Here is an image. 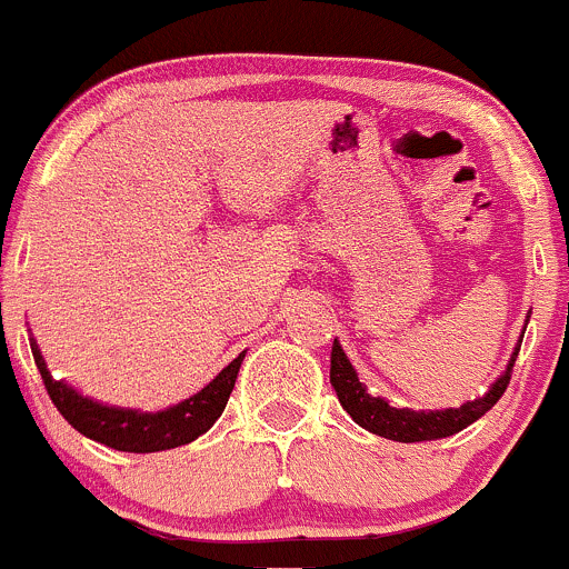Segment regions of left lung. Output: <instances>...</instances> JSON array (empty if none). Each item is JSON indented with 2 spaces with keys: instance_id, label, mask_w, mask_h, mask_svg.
<instances>
[{
  "instance_id": "obj_1",
  "label": "left lung",
  "mask_w": 569,
  "mask_h": 569,
  "mask_svg": "<svg viewBox=\"0 0 569 569\" xmlns=\"http://www.w3.org/2000/svg\"><path fill=\"white\" fill-rule=\"evenodd\" d=\"M518 350L515 348L512 359H509L507 370L499 375L493 386L488 389V395L477 397V400L462 402L460 408H443V411H411V408H391L383 397H372L367 391V386L359 380V372L353 370L350 359L345 356L342 345L333 339L331 348V386L337 391L342 408L353 416L356 425H361L365 430L375 432V436H383L389 441L400 443H416V441H436V438L455 436V432L466 430L468 425L485 416L496 402L501 400V395L509 386V372H512L515 359H518Z\"/></svg>"
}]
</instances>
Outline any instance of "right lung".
I'll return each instance as SVG.
<instances>
[{
	"label": "right lung",
	"instance_id": "right-lung-1",
	"mask_svg": "<svg viewBox=\"0 0 569 569\" xmlns=\"http://www.w3.org/2000/svg\"><path fill=\"white\" fill-rule=\"evenodd\" d=\"M29 345H32L34 365H38L40 378H43L46 391H49L57 411L66 416L68 425L79 430L81 436L103 443V447L137 455L183 447V443H191L202 432H208L221 411H224L227 400H230L232 386H236L238 370H241V361L246 356L241 353L238 359H232L224 370L216 375L204 389L191 395L189 400L163 408V411L144 413L133 411V408L103 406V402L79 395L73 386H68L66 380H57L49 372L43 356H40L38 342L32 339Z\"/></svg>",
	"mask_w": 569,
	"mask_h": 569
}]
</instances>
